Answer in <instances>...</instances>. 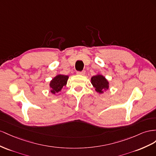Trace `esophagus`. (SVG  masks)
<instances>
[{
	"mask_svg": "<svg viewBox=\"0 0 156 156\" xmlns=\"http://www.w3.org/2000/svg\"><path fill=\"white\" fill-rule=\"evenodd\" d=\"M85 74H86L85 70H82L81 72H77V74H79V75H85Z\"/></svg>",
	"mask_w": 156,
	"mask_h": 156,
	"instance_id": "34e87169",
	"label": "esophagus"
}]
</instances>
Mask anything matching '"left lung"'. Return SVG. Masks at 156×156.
I'll return each mask as SVG.
<instances>
[{
	"instance_id": "obj_1",
	"label": "left lung",
	"mask_w": 156,
	"mask_h": 156,
	"mask_svg": "<svg viewBox=\"0 0 156 156\" xmlns=\"http://www.w3.org/2000/svg\"><path fill=\"white\" fill-rule=\"evenodd\" d=\"M91 83L95 87V90L99 94L108 90L109 82L103 75L97 74L91 78Z\"/></svg>"
}]
</instances>
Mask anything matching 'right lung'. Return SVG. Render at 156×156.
<instances>
[{"label": "right lung", "instance_id": "add662e5", "mask_svg": "<svg viewBox=\"0 0 156 156\" xmlns=\"http://www.w3.org/2000/svg\"><path fill=\"white\" fill-rule=\"evenodd\" d=\"M69 76L63 74H57L50 82V92L53 95L61 92L64 86L66 85Z\"/></svg>", "mask_w": 156, "mask_h": 156}]
</instances>
